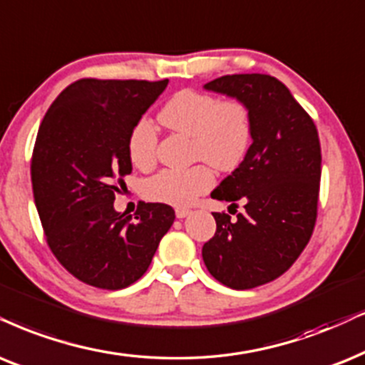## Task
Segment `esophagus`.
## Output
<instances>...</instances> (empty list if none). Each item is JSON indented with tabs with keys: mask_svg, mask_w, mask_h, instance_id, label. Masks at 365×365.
I'll use <instances>...</instances> for the list:
<instances>
[{
	"mask_svg": "<svg viewBox=\"0 0 365 365\" xmlns=\"http://www.w3.org/2000/svg\"><path fill=\"white\" fill-rule=\"evenodd\" d=\"M190 214V209H185V207H178L177 210H175V215L178 217V219H183V217H187Z\"/></svg>",
	"mask_w": 365,
	"mask_h": 365,
	"instance_id": "34e87169",
	"label": "esophagus"
}]
</instances>
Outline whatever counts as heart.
<instances>
[{"label": "heart", "mask_w": 365, "mask_h": 365, "mask_svg": "<svg viewBox=\"0 0 365 365\" xmlns=\"http://www.w3.org/2000/svg\"><path fill=\"white\" fill-rule=\"evenodd\" d=\"M160 123L168 129L192 136V156L229 172L241 165L252 143V113L241 99H220L192 89L180 91L163 106ZM128 156L135 167L148 170L155 165L158 133L148 119H140L129 129ZM215 175L207 163L185 170H161L143 185V195L151 202L187 207L209 192Z\"/></svg>", "instance_id": "b5f03b06"}]
</instances>
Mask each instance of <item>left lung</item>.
I'll return each mask as SVG.
<instances>
[{
    "mask_svg": "<svg viewBox=\"0 0 365 365\" xmlns=\"http://www.w3.org/2000/svg\"><path fill=\"white\" fill-rule=\"evenodd\" d=\"M207 91L244 101L252 113V145L242 163L210 193L244 214L230 222L214 212L217 230L202 247L214 278L251 289L279 278L310 241L320 192V140L310 114L283 82L266 73H234Z\"/></svg>",
    "mask_w": 365,
    "mask_h": 365,
    "instance_id": "1",
    "label": "left lung"
}]
</instances>
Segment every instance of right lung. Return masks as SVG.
<instances>
[{"label": "right lung", "instance_id": "add662e5", "mask_svg": "<svg viewBox=\"0 0 365 365\" xmlns=\"http://www.w3.org/2000/svg\"><path fill=\"white\" fill-rule=\"evenodd\" d=\"M168 86L163 81L79 79L45 114L31 155V187L50 251L72 276L121 289L146 273L175 220L167 204L114 210L131 173L129 129Z\"/></svg>", "mask_w": 365, "mask_h": 365}]
</instances>
